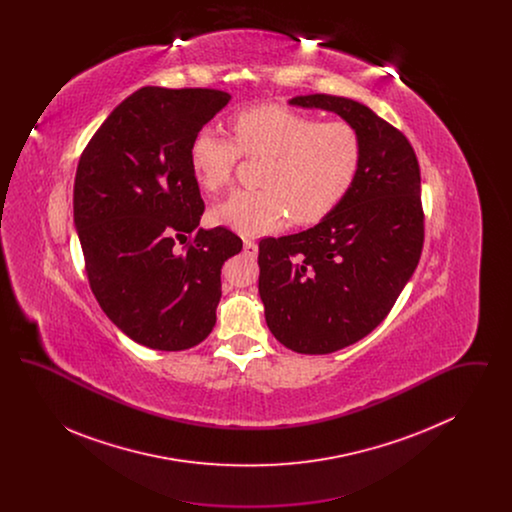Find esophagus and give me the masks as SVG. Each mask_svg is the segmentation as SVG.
<instances>
[{"mask_svg": "<svg viewBox=\"0 0 512 512\" xmlns=\"http://www.w3.org/2000/svg\"><path fill=\"white\" fill-rule=\"evenodd\" d=\"M244 251L247 255H251V257H257L259 247H257V244H255L253 240H244Z\"/></svg>", "mask_w": 512, "mask_h": 512, "instance_id": "esophagus-1", "label": "esophagus"}]
</instances>
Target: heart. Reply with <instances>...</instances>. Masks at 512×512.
Instances as JSON below:
<instances>
[{
  "label": "heart",
  "instance_id": "heart-1",
  "mask_svg": "<svg viewBox=\"0 0 512 512\" xmlns=\"http://www.w3.org/2000/svg\"><path fill=\"white\" fill-rule=\"evenodd\" d=\"M234 142L215 128L195 132L188 149L195 180L219 192L232 180L240 159L265 157L259 190H238L211 211L215 224L242 236L282 228L292 217L311 224L328 217L351 192L365 146L347 122H320L278 105L247 107L232 115Z\"/></svg>",
  "mask_w": 512,
  "mask_h": 512
}]
</instances>
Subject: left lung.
Segmentation results:
<instances>
[{
    "label": "left lung",
    "instance_id": "8db88e82",
    "mask_svg": "<svg viewBox=\"0 0 512 512\" xmlns=\"http://www.w3.org/2000/svg\"><path fill=\"white\" fill-rule=\"evenodd\" d=\"M355 126L365 155L351 192L317 226L259 244V295L272 336L305 355L363 340L390 313L424 242L420 169L409 140L353 99L288 101Z\"/></svg>",
    "mask_w": 512,
    "mask_h": 512
}]
</instances>
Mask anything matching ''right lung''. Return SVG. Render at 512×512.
Instances as JSON below:
<instances>
[{
	"label": "right lung",
	"mask_w": 512,
	"mask_h": 512,
	"mask_svg": "<svg viewBox=\"0 0 512 512\" xmlns=\"http://www.w3.org/2000/svg\"><path fill=\"white\" fill-rule=\"evenodd\" d=\"M230 94L147 86L117 105L84 149L74 178V230L92 292L130 340L182 351L205 340L220 268L242 251L226 230L199 228L203 199L188 149ZM190 233L195 242L175 247Z\"/></svg>",
	"instance_id": "1"
}]
</instances>
